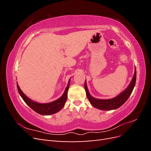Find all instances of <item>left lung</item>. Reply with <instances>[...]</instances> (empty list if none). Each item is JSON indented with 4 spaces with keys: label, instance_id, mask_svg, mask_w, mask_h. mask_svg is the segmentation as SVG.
<instances>
[{
    "label": "left lung",
    "instance_id": "obj_1",
    "mask_svg": "<svg viewBox=\"0 0 151 151\" xmlns=\"http://www.w3.org/2000/svg\"><path fill=\"white\" fill-rule=\"evenodd\" d=\"M135 82L136 69L135 68L134 77L132 78V80L131 81L129 86L127 87V89L125 91H123L119 95H118L117 96L112 99H99L93 98L89 93L86 81L84 83V88L86 90L87 98L89 99L90 103L94 107L101 109V110H111V109H115L118 108L126 102L127 100L129 99L130 94H132V91H133L134 86L135 85Z\"/></svg>",
    "mask_w": 151,
    "mask_h": 151
}]
</instances>
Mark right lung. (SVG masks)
<instances>
[{
    "instance_id": "obj_1",
    "label": "right lung",
    "mask_w": 151,
    "mask_h": 151,
    "mask_svg": "<svg viewBox=\"0 0 151 151\" xmlns=\"http://www.w3.org/2000/svg\"><path fill=\"white\" fill-rule=\"evenodd\" d=\"M70 81V79L68 81V83L66 87L65 90L62 96L59 99L55 100V101L48 103H39L37 102H35L27 97L26 96L22 93V91L20 89L19 86L17 84V88L18 92H19L22 99L24 100V102L28 104L32 109H33L35 111L40 114V115H50L57 113L58 111L61 110L63 107L64 106L67 98V91L68 88H69Z\"/></svg>"
}]
</instances>
